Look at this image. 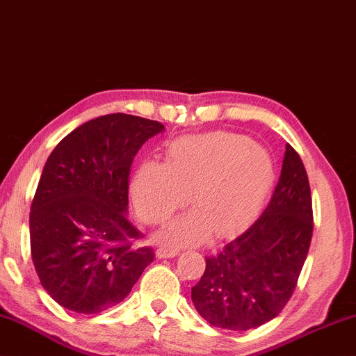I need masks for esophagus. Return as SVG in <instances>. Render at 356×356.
<instances>
[{"instance_id": "esophagus-1", "label": "esophagus", "mask_w": 356, "mask_h": 356, "mask_svg": "<svg viewBox=\"0 0 356 356\" xmlns=\"http://www.w3.org/2000/svg\"><path fill=\"white\" fill-rule=\"evenodd\" d=\"M180 253V250L179 248H174V247H161V248H158V252H156V254H158V258H174V257H177V254Z\"/></svg>"}]
</instances>
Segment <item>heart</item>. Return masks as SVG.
<instances>
[{
  "mask_svg": "<svg viewBox=\"0 0 356 356\" xmlns=\"http://www.w3.org/2000/svg\"><path fill=\"white\" fill-rule=\"evenodd\" d=\"M273 159L258 145L226 132L190 135L168 147L166 163L147 161L132 180L138 218L149 226L166 222L187 202L195 208L177 218L161 238L200 242L208 230L227 234L253 216L273 182Z\"/></svg>",
  "mask_w": 356,
  "mask_h": 356,
  "instance_id": "1",
  "label": "heart"
}]
</instances>
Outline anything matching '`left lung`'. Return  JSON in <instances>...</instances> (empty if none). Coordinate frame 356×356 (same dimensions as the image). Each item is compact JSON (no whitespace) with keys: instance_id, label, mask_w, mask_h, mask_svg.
Listing matches in <instances>:
<instances>
[{"instance_id":"8db88e82","label":"left lung","mask_w":356,"mask_h":356,"mask_svg":"<svg viewBox=\"0 0 356 356\" xmlns=\"http://www.w3.org/2000/svg\"><path fill=\"white\" fill-rule=\"evenodd\" d=\"M313 237L309 180L287 145L271 202L247 230L224 245L192 287L197 312L211 326L248 330L282 312L297 287Z\"/></svg>"}]
</instances>
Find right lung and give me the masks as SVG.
Here are the masks:
<instances>
[{"label": "right lung", "instance_id": "add662e5", "mask_svg": "<svg viewBox=\"0 0 356 356\" xmlns=\"http://www.w3.org/2000/svg\"><path fill=\"white\" fill-rule=\"evenodd\" d=\"M158 121L114 113L82 124L56 145L30 207V253L54 302L82 314L121 303L153 261L126 216L135 154Z\"/></svg>", "mask_w": 356, "mask_h": 356}]
</instances>
